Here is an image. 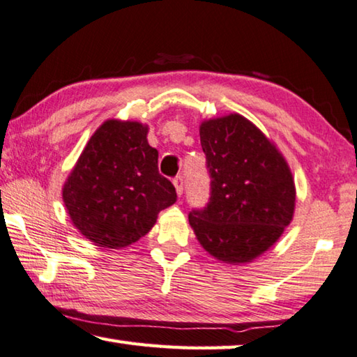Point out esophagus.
<instances>
[{"instance_id":"obj_1","label":"esophagus","mask_w":357,"mask_h":357,"mask_svg":"<svg viewBox=\"0 0 357 357\" xmlns=\"http://www.w3.org/2000/svg\"><path fill=\"white\" fill-rule=\"evenodd\" d=\"M173 184L174 187H176V193L181 197L183 195V185H184V178L181 176V174H178L176 178H173Z\"/></svg>"}]
</instances>
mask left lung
Wrapping results in <instances>:
<instances>
[{"instance_id": "1", "label": "left lung", "mask_w": 357, "mask_h": 357, "mask_svg": "<svg viewBox=\"0 0 357 357\" xmlns=\"http://www.w3.org/2000/svg\"><path fill=\"white\" fill-rule=\"evenodd\" d=\"M201 148L211 178L209 201L192 209L199 243L225 262H248L289 226L295 185L286 160L270 140L238 114L204 121Z\"/></svg>"}]
</instances>
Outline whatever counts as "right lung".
Listing matches in <instances>:
<instances>
[{
    "instance_id": "1",
    "label": "right lung",
    "mask_w": 357,
    "mask_h": 357,
    "mask_svg": "<svg viewBox=\"0 0 357 357\" xmlns=\"http://www.w3.org/2000/svg\"><path fill=\"white\" fill-rule=\"evenodd\" d=\"M148 128L109 120L98 128L63 185V203L82 236L105 248H123L144 237L158 213L176 201L158 168Z\"/></svg>"
}]
</instances>
